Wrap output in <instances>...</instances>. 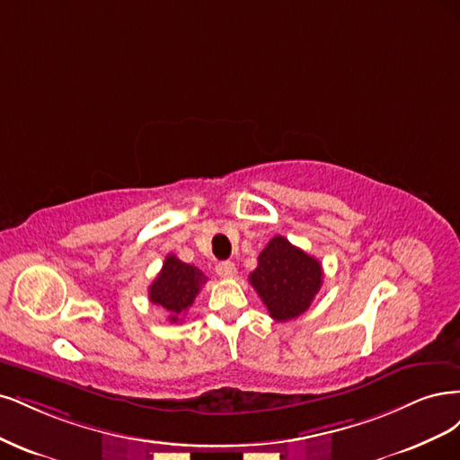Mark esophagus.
Here are the masks:
<instances>
[{
    "instance_id": "34e87169",
    "label": "esophagus",
    "mask_w": 460,
    "mask_h": 460,
    "mask_svg": "<svg viewBox=\"0 0 460 460\" xmlns=\"http://www.w3.org/2000/svg\"><path fill=\"white\" fill-rule=\"evenodd\" d=\"M216 273L219 277H224V279H231V277L236 275V268H234L233 261H219L216 265Z\"/></svg>"
}]
</instances>
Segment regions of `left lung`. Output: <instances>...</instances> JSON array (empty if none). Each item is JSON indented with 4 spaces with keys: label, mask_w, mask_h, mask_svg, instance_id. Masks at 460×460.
<instances>
[{
    "label": "left lung",
    "mask_w": 460,
    "mask_h": 460,
    "mask_svg": "<svg viewBox=\"0 0 460 460\" xmlns=\"http://www.w3.org/2000/svg\"><path fill=\"white\" fill-rule=\"evenodd\" d=\"M261 302L275 321L300 317L323 285L321 261L285 236H273L258 256V268L250 273Z\"/></svg>",
    "instance_id": "8db88e82"
}]
</instances>
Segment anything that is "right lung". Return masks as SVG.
I'll use <instances>...</instances> for the list:
<instances>
[{
  "instance_id": "1",
  "label": "right lung",
  "mask_w": 460,
  "mask_h": 460,
  "mask_svg": "<svg viewBox=\"0 0 460 460\" xmlns=\"http://www.w3.org/2000/svg\"><path fill=\"white\" fill-rule=\"evenodd\" d=\"M208 280L199 268L170 254L149 287V300L168 314L170 323H180Z\"/></svg>"
}]
</instances>
